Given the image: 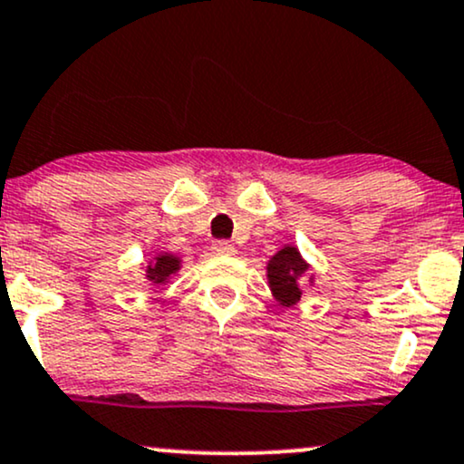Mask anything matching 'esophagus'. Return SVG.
<instances>
[{
	"label": "esophagus",
	"instance_id": "34e87169",
	"mask_svg": "<svg viewBox=\"0 0 464 464\" xmlns=\"http://www.w3.org/2000/svg\"><path fill=\"white\" fill-rule=\"evenodd\" d=\"M211 250H214L216 255H233V253H236L233 244L227 242V239H218V242L211 244Z\"/></svg>",
	"mask_w": 464,
	"mask_h": 464
}]
</instances>
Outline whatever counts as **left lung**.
I'll use <instances>...</instances> for the list:
<instances>
[{
	"mask_svg": "<svg viewBox=\"0 0 464 464\" xmlns=\"http://www.w3.org/2000/svg\"><path fill=\"white\" fill-rule=\"evenodd\" d=\"M306 266L294 246H285L272 256L267 264V281H270L272 294L283 306L295 304L303 295L298 281L304 276Z\"/></svg>",
	"mask_w": 464,
	"mask_h": 464,
	"instance_id": "8db88e82",
	"label": "left lung"
}]
</instances>
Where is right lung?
Here are the masks:
<instances>
[{
    "label": "right lung",
    "instance_id": "obj_1",
    "mask_svg": "<svg viewBox=\"0 0 464 464\" xmlns=\"http://www.w3.org/2000/svg\"><path fill=\"white\" fill-rule=\"evenodd\" d=\"M179 270V259L172 255H160L155 259V264H150L147 267V278L155 285H161V283L169 281L170 275H175Z\"/></svg>",
    "mask_w": 464,
    "mask_h": 464
}]
</instances>
